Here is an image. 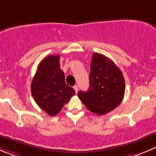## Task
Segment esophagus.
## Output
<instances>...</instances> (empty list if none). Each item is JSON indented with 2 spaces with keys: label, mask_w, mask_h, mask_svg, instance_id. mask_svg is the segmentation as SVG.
<instances>
[{
  "label": "esophagus",
  "mask_w": 156,
  "mask_h": 156,
  "mask_svg": "<svg viewBox=\"0 0 156 156\" xmlns=\"http://www.w3.org/2000/svg\"><path fill=\"white\" fill-rule=\"evenodd\" d=\"M74 89H75V92H76V93H78V85H75V86H74Z\"/></svg>",
  "instance_id": "esophagus-1"
}]
</instances>
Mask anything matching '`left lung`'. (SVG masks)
Instances as JSON below:
<instances>
[{
    "mask_svg": "<svg viewBox=\"0 0 156 156\" xmlns=\"http://www.w3.org/2000/svg\"><path fill=\"white\" fill-rule=\"evenodd\" d=\"M90 87L78 93L85 107L92 113L104 115L122 102L125 94L123 73L111 59L100 53H93L89 75Z\"/></svg>",
    "mask_w": 156,
    "mask_h": 156,
    "instance_id": "left-lung-1",
    "label": "left lung"
}]
</instances>
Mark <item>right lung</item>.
I'll return each instance as SVG.
<instances>
[{
    "instance_id": "obj_1",
    "label": "right lung",
    "mask_w": 156,
    "mask_h": 156,
    "mask_svg": "<svg viewBox=\"0 0 156 156\" xmlns=\"http://www.w3.org/2000/svg\"><path fill=\"white\" fill-rule=\"evenodd\" d=\"M59 59L58 55H50L43 58L31 83L32 96L36 103L52 116L58 114L75 94L73 87L66 83Z\"/></svg>"
}]
</instances>
